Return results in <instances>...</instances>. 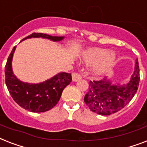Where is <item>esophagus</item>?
<instances>
[{
	"instance_id": "1",
	"label": "esophagus",
	"mask_w": 147,
	"mask_h": 147,
	"mask_svg": "<svg viewBox=\"0 0 147 147\" xmlns=\"http://www.w3.org/2000/svg\"><path fill=\"white\" fill-rule=\"evenodd\" d=\"M82 76L79 75V74H78V73L72 74V81H73V82H77V81L82 79Z\"/></svg>"
}]
</instances>
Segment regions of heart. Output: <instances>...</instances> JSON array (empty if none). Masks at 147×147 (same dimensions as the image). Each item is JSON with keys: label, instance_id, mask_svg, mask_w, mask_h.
I'll return each mask as SVG.
<instances>
[{"label": "heart", "instance_id": "b5f03b06", "mask_svg": "<svg viewBox=\"0 0 147 147\" xmlns=\"http://www.w3.org/2000/svg\"><path fill=\"white\" fill-rule=\"evenodd\" d=\"M116 53L107 49L90 47L82 55V61L85 65L91 66V71L95 76H101L107 72L115 63Z\"/></svg>", "mask_w": 147, "mask_h": 147}]
</instances>
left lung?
Listing matches in <instances>:
<instances>
[{"mask_svg": "<svg viewBox=\"0 0 147 147\" xmlns=\"http://www.w3.org/2000/svg\"><path fill=\"white\" fill-rule=\"evenodd\" d=\"M140 70L138 59L129 82L125 84L105 78L101 81H90L84 102L90 110L99 115H109L117 113L131 100L138 90Z\"/></svg>", "mask_w": 147, "mask_h": 147, "instance_id": "left-lung-1", "label": "left lung"}]
</instances>
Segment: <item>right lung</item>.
Listing matches in <instances>:
<instances>
[{
  "label": "right lung",
  "instance_id": "1",
  "mask_svg": "<svg viewBox=\"0 0 147 147\" xmlns=\"http://www.w3.org/2000/svg\"><path fill=\"white\" fill-rule=\"evenodd\" d=\"M32 38H41L52 41H60L65 37L51 36L43 33H32L22 40ZM16 47L8 57L5 66V82L9 94L16 103L32 113H44L55 107L60 99L63 90L71 82V75L59 72L50 79L38 84L20 81L13 74L12 60Z\"/></svg>",
  "mask_w": 147,
  "mask_h": 147
}]
</instances>
